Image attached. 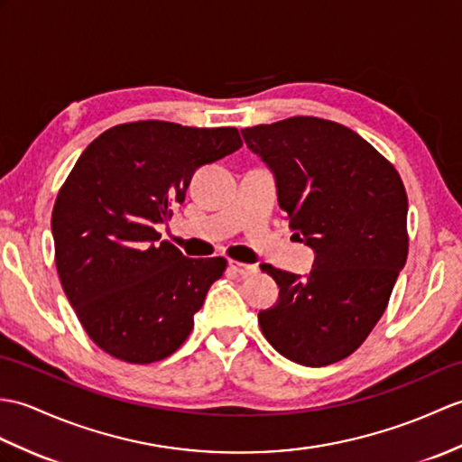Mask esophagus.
Instances as JSON below:
<instances>
[{"label": "esophagus", "mask_w": 462, "mask_h": 462, "mask_svg": "<svg viewBox=\"0 0 462 462\" xmlns=\"http://www.w3.org/2000/svg\"><path fill=\"white\" fill-rule=\"evenodd\" d=\"M228 265H230V270L234 273H238V275H254V273H257V265H254V263H242L238 260H230Z\"/></svg>", "instance_id": "esophagus-1"}]
</instances>
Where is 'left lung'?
<instances>
[{"mask_svg": "<svg viewBox=\"0 0 462 462\" xmlns=\"http://www.w3.org/2000/svg\"><path fill=\"white\" fill-rule=\"evenodd\" d=\"M242 135L273 171L293 236L315 250L307 277L262 265L280 285V299L257 323L285 358L328 366L368 338L405 265L402 177L366 139L320 117L293 116Z\"/></svg>", "mask_w": 462, "mask_h": 462, "instance_id": "1", "label": "left lung"}]
</instances>
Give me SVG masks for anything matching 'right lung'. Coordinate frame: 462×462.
<instances>
[{"label": "right lung", "instance_id": "obj_1", "mask_svg": "<svg viewBox=\"0 0 462 462\" xmlns=\"http://www.w3.org/2000/svg\"><path fill=\"white\" fill-rule=\"evenodd\" d=\"M240 147L236 127L143 120L106 130L72 167L51 218L55 263L86 335L110 356L159 362L190 335L226 260H190L155 226L200 165Z\"/></svg>", "mask_w": 462, "mask_h": 462}]
</instances>
